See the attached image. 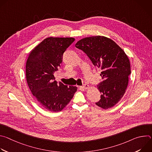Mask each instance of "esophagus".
Instances as JSON below:
<instances>
[{"mask_svg": "<svg viewBox=\"0 0 152 152\" xmlns=\"http://www.w3.org/2000/svg\"><path fill=\"white\" fill-rule=\"evenodd\" d=\"M82 88L85 89V90H87V89H88L90 88V85H88V84H85V85H83L82 86Z\"/></svg>", "mask_w": 152, "mask_h": 152, "instance_id": "1", "label": "esophagus"}]
</instances>
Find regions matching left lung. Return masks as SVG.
<instances>
[{
	"mask_svg": "<svg viewBox=\"0 0 152 152\" xmlns=\"http://www.w3.org/2000/svg\"><path fill=\"white\" fill-rule=\"evenodd\" d=\"M75 46L102 70L100 76L103 80L97 85L101 99L96 104L104 110L113 107L124 94L131 73L127 55L113 40L104 36L85 37L78 41Z\"/></svg>",
	"mask_w": 152,
	"mask_h": 152,
	"instance_id": "obj_1",
	"label": "left lung"
}]
</instances>
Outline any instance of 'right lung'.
I'll list each match as a JSON object with an SVG mask.
<instances>
[{
	"label": "right lung",
	"instance_id": "add662e5",
	"mask_svg": "<svg viewBox=\"0 0 152 152\" xmlns=\"http://www.w3.org/2000/svg\"><path fill=\"white\" fill-rule=\"evenodd\" d=\"M75 40L72 37H48L28 56L26 76L29 88L39 104L49 111H62L77 90L76 86L58 83L53 75L61 66L64 52Z\"/></svg>",
	"mask_w": 152,
	"mask_h": 152
}]
</instances>
